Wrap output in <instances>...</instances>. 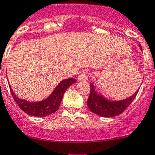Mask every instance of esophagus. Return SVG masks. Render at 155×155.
Segmentation results:
<instances>
[{
  "mask_svg": "<svg viewBox=\"0 0 155 155\" xmlns=\"http://www.w3.org/2000/svg\"><path fill=\"white\" fill-rule=\"evenodd\" d=\"M87 78H88V73L86 71L82 72L78 76V79L79 81H86L87 80Z\"/></svg>",
  "mask_w": 155,
  "mask_h": 155,
  "instance_id": "esophagus-1",
  "label": "esophagus"
}]
</instances>
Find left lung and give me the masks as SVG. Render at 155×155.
<instances>
[{
  "instance_id": "obj_1",
  "label": "left lung",
  "mask_w": 155,
  "mask_h": 155,
  "mask_svg": "<svg viewBox=\"0 0 155 155\" xmlns=\"http://www.w3.org/2000/svg\"><path fill=\"white\" fill-rule=\"evenodd\" d=\"M140 48H142L140 45ZM91 91L87 104L89 109L94 113L102 117H114L122 113L134 101L139 90L133 96L121 101H109L101 95L97 94L94 89V85H90Z\"/></svg>"
}]
</instances>
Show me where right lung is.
Listing matches in <instances>:
<instances>
[{
    "instance_id": "obj_1",
    "label": "right lung",
    "mask_w": 155,
    "mask_h": 155,
    "mask_svg": "<svg viewBox=\"0 0 155 155\" xmlns=\"http://www.w3.org/2000/svg\"><path fill=\"white\" fill-rule=\"evenodd\" d=\"M76 82V79L72 78L61 81L48 98L40 102L35 103H31L27 101L19 99L15 97V94L11 89V87L10 89L14 101L21 110L32 116L46 117L54 113L58 109L64 92L72 84L75 83Z\"/></svg>"
}]
</instances>
